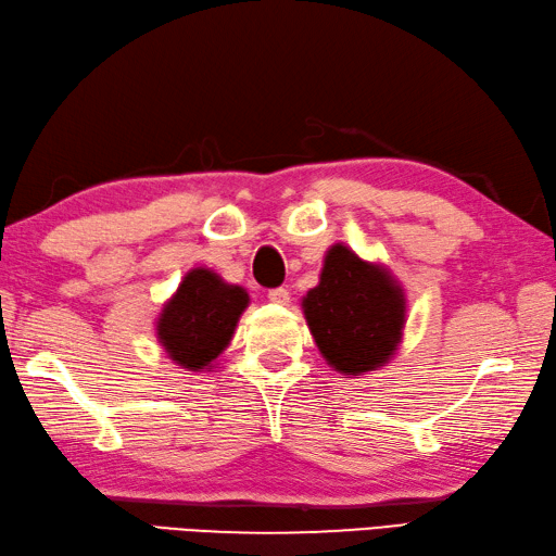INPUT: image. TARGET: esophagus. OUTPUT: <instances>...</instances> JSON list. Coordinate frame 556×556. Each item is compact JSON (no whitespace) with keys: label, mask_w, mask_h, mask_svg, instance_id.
I'll use <instances>...</instances> for the list:
<instances>
[{"label":"esophagus","mask_w":556,"mask_h":556,"mask_svg":"<svg viewBox=\"0 0 556 556\" xmlns=\"http://www.w3.org/2000/svg\"><path fill=\"white\" fill-rule=\"evenodd\" d=\"M267 299L271 301V304L287 306L291 296H289V289H285V287H277V289H269V291H267Z\"/></svg>","instance_id":"obj_1"}]
</instances>
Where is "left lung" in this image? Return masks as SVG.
I'll return each instance as SVG.
<instances>
[{"label":"left lung","instance_id":"obj_1","mask_svg":"<svg viewBox=\"0 0 556 556\" xmlns=\"http://www.w3.org/2000/svg\"><path fill=\"white\" fill-rule=\"evenodd\" d=\"M301 306L320 355L340 375L357 379L396 355L406 326L403 289L387 267L348 245L326 252L318 287Z\"/></svg>","mask_w":556,"mask_h":556}]
</instances>
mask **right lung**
I'll list each match as a JSON object with an SVG mask.
<instances>
[{
	"instance_id": "right-lung-1",
	"label": "right lung",
	"mask_w": 556,
	"mask_h": 556,
	"mask_svg": "<svg viewBox=\"0 0 556 556\" xmlns=\"http://www.w3.org/2000/svg\"><path fill=\"white\" fill-rule=\"evenodd\" d=\"M248 304L243 287L228 285L208 267L189 269L157 318L160 345L177 367L211 371Z\"/></svg>"
}]
</instances>
